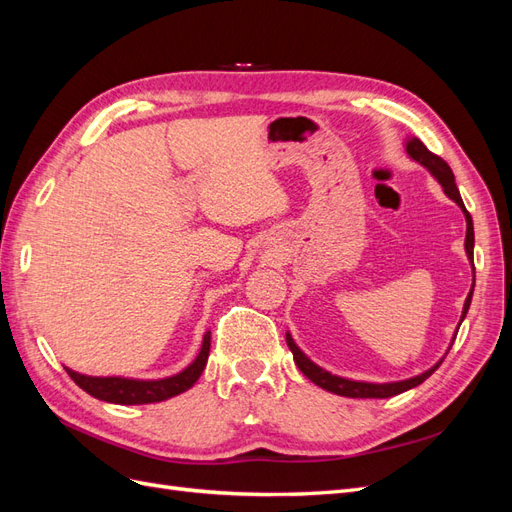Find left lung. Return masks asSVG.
I'll list each match as a JSON object with an SVG mask.
<instances>
[{"label":"left lung","instance_id":"left-lung-1","mask_svg":"<svg viewBox=\"0 0 512 512\" xmlns=\"http://www.w3.org/2000/svg\"><path fill=\"white\" fill-rule=\"evenodd\" d=\"M406 151H408V156H410L414 162L423 164V166L429 170V173L438 179V183L444 188V194H446L448 198H451V200H455V203L463 209V215H466V224H468V232H466V252H468V258H470L472 267H474V226H472L470 213L466 211V205H463L461 194H459L457 185H455V175H453L451 166H448L440 156H436V153H431L421 141H418V138H408ZM474 277H476V275H474ZM472 292H474V284H472V288H470V294H468L466 303H463L461 322H463V318H466L468 309H470ZM453 342H455V337H453ZM286 344H288V348H290V352H292V356H294V363H297V367L303 371V376H307L314 384H318L320 389L329 391V393H335V395H342V397L386 399V397L399 395V393H404V391H408V389H414V386L425 382V380L433 374V371H436V369L442 365V361H444V359H440L431 369L423 371L421 376H414V378H408V380H399V382L374 384V382H356V380H348V378H339V376H333L331 371L318 367L314 361L307 359V356L301 352V348H299L297 344H294V339L290 337V333H286ZM448 350H451V348H448ZM446 354H448V352H446ZM446 354H444V356H446Z\"/></svg>","mask_w":512,"mask_h":512}]
</instances>
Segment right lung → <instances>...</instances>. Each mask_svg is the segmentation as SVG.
I'll return each mask as SVG.
<instances>
[{
  "instance_id": "add662e5",
  "label": "right lung",
  "mask_w": 512,
  "mask_h": 512,
  "mask_svg": "<svg viewBox=\"0 0 512 512\" xmlns=\"http://www.w3.org/2000/svg\"><path fill=\"white\" fill-rule=\"evenodd\" d=\"M209 348H211V333L207 331L203 337V348H200L192 365L179 371L177 376L162 378V380H132V378H119V376L98 378V376L76 374V371L68 367L66 371L85 393H89L96 399L108 401V404H119V406L156 404V401H164L192 389L194 382L200 378V374H203V369L207 365Z\"/></svg>"
}]
</instances>
